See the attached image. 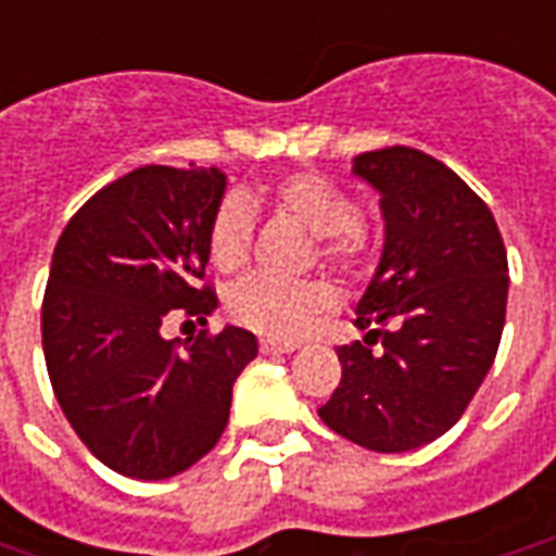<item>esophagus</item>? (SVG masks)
<instances>
[{"instance_id":"1","label":"esophagus","mask_w":556,"mask_h":556,"mask_svg":"<svg viewBox=\"0 0 556 556\" xmlns=\"http://www.w3.org/2000/svg\"><path fill=\"white\" fill-rule=\"evenodd\" d=\"M294 349H298L294 339H262V351H267V354H289Z\"/></svg>"}]
</instances>
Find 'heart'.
<instances>
[{"label":"heart","instance_id":"1","mask_svg":"<svg viewBox=\"0 0 556 556\" xmlns=\"http://www.w3.org/2000/svg\"><path fill=\"white\" fill-rule=\"evenodd\" d=\"M265 202L279 219L301 226L315 238L318 262L339 274H354L369 255V229L357 217V205L339 187L313 175L294 172L270 184L262 193L226 199L207 226V258L223 274L241 270L250 255V214L247 205ZM330 303L321 282H279L270 277H247L229 294V313L250 330L267 337H298Z\"/></svg>","mask_w":556,"mask_h":556}]
</instances>
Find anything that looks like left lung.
<instances>
[{"mask_svg":"<svg viewBox=\"0 0 556 556\" xmlns=\"http://www.w3.org/2000/svg\"><path fill=\"white\" fill-rule=\"evenodd\" d=\"M354 172L381 193L384 253L357 303L366 337L337 351L342 381L318 417L366 450L408 453L453 429L489 375L506 321V247L489 205L431 154L378 148Z\"/></svg>","mask_w":556,"mask_h":556,"instance_id":"8db88e82","label":"left lung"}]
</instances>
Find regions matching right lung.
<instances>
[{"instance_id":"add662e5","label":"right lung","mask_w":556,"mask_h":556,"mask_svg":"<svg viewBox=\"0 0 556 556\" xmlns=\"http://www.w3.org/2000/svg\"><path fill=\"white\" fill-rule=\"evenodd\" d=\"M217 169L139 166L91 195L55 243L41 337L50 384L79 441L115 473L166 479L214 450L231 387L258 342L243 327L163 339L169 315L205 321Z\"/></svg>"}]
</instances>
